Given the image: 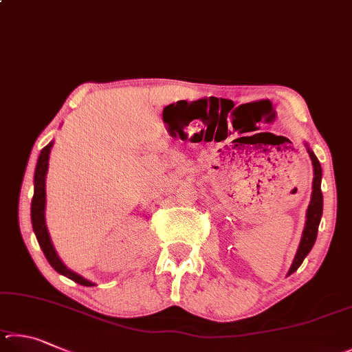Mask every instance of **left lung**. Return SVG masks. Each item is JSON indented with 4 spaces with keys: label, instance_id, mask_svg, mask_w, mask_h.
<instances>
[{
    "label": "left lung",
    "instance_id": "left-lung-1",
    "mask_svg": "<svg viewBox=\"0 0 352 352\" xmlns=\"http://www.w3.org/2000/svg\"><path fill=\"white\" fill-rule=\"evenodd\" d=\"M307 153H309V157L312 160L314 166V181H312V198L309 202V207H307L306 213V226L303 230V236H301L300 248L297 250V255L294 258V263L291 269H289V275L295 272L300 266L306 255L309 254L314 243L317 239V232H318V224L320 219H322L323 213V195H322V165H320L318 159L316 154H314L309 148H307Z\"/></svg>",
    "mask_w": 352,
    "mask_h": 352
}]
</instances>
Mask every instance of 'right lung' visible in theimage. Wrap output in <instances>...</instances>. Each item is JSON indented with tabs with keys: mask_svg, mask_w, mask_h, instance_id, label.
Wrapping results in <instances>:
<instances>
[{
	"mask_svg": "<svg viewBox=\"0 0 352 352\" xmlns=\"http://www.w3.org/2000/svg\"><path fill=\"white\" fill-rule=\"evenodd\" d=\"M52 142L47 144L43 148L38 157V162H36L35 168V176H34V198H32V206H30V218H32V227L35 232V236L38 239V244L45 254L46 260L49 264L57 270L58 274L67 276L72 281L78 283L82 286H94V283L85 280L83 276L78 274L72 272V270L67 269L55 252L54 245L51 243V238H49V233L46 229V221H45V206H46V173H47V160H49V153H51Z\"/></svg>",
	"mask_w": 352,
	"mask_h": 352,
	"instance_id": "right-lung-1",
	"label": "right lung"
}]
</instances>
